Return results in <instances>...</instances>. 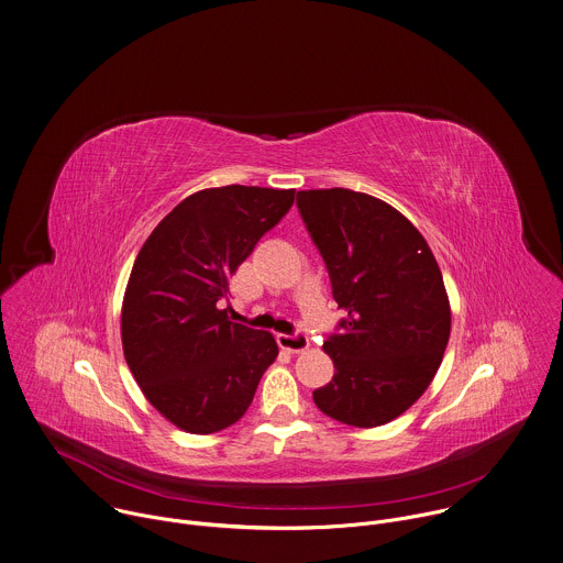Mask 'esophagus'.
Listing matches in <instances>:
<instances>
[{"label": "esophagus", "mask_w": 563, "mask_h": 563, "mask_svg": "<svg viewBox=\"0 0 563 563\" xmlns=\"http://www.w3.org/2000/svg\"><path fill=\"white\" fill-rule=\"evenodd\" d=\"M278 344L291 353H298V351H305L309 346V338L302 333V331H296V333H278L276 335Z\"/></svg>", "instance_id": "obj_1"}]
</instances>
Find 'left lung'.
<instances>
[{
    "label": "left lung",
    "mask_w": 563,
    "mask_h": 563,
    "mask_svg": "<svg viewBox=\"0 0 563 563\" xmlns=\"http://www.w3.org/2000/svg\"><path fill=\"white\" fill-rule=\"evenodd\" d=\"M331 280L338 329L324 351L335 373L316 407L349 427H380L405 413L440 368L451 307L422 234L391 206L331 187L296 197Z\"/></svg>",
    "instance_id": "1"
}]
</instances>
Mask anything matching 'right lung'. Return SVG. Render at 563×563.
Here are the masks:
<instances>
[{"instance_id": "add662e5", "label": "right lung", "mask_w": 563, "mask_h": 563, "mask_svg": "<svg viewBox=\"0 0 563 563\" xmlns=\"http://www.w3.org/2000/svg\"><path fill=\"white\" fill-rule=\"evenodd\" d=\"M296 190L225 185L178 203L143 243L123 298L125 362L152 407L187 433L239 422L278 344L219 309L230 276L294 206Z\"/></svg>"}]
</instances>
